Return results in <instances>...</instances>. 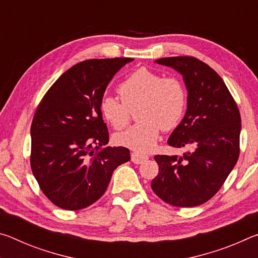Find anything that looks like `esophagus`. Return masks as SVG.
I'll return each instance as SVG.
<instances>
[{
	"instance_id": "1",
	"label": "esophagus",
	"mask_w": 258,
	"mask_h": 258,
	"mask_svg": "<svg viewBox=\"0 0 258 258\" xmlns=\"http://www.w3.org/2000/svg\"><path fill=\"white\" fill-rule=\"evenodd\" d=\"M149 157L146 154H141V152H138V151H134L131 154V160L133 161L134 164H142L143 161H146Z\"/></svg>"
}]
</instances>
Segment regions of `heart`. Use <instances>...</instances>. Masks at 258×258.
Returning <instances> with one entry per match:
<instances>
[{"instance_id": "obj_1", "label": "heart", "mask_w": 258, "mask_h": 258, "mask_svg": "<svg viewBox=\"0 0 258 258\" xmlns=\"http://www.w3.org/2000/svg\"><path fill=\"white\" fill-rule=\"evenodd\" d=\"M120 101L106 97L100 102L103 118L115 130L128 124L131 111L137 110L139 123L116 135V142L130 149L147 151L154 148L161 130L180 123L186 106V92L176 77H161L148 68H139L117 87Z\"/></svg>"}]
</instances>
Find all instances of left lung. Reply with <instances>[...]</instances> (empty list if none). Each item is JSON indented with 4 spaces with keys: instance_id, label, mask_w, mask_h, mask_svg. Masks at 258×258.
<instances>
[{
    "instance_id": "8db88e82",
    "label": "left lung",
    "mask_w": 258,
    "mask_h": 258,
    "mask_svg": "<svg viewBox=\"0 0 258 258\" xmlns=\"http://www.w3.org/2000/svg\"><path fill=\"white\" fill-rule=\"evenodd\" d=\"M156 62L183 75L187 109L167 143L187 151L182 156H155L159 173L151 187L172 206H199L215 196L237 164L241 131L239 108L221 76L202 60L184 55Z\"/></svg>"
}]
</instances>
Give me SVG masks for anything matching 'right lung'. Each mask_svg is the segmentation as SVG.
Returning <instances> with one entry per match:
<instances>
[{"label":"right lung","mask_w":258,"mask_h":258,"mask_svg":"<svg viewBox=\"0 0 258 258\" xmlns=\"http://www.w3.org/2000/svg\"><path fill=\"white\" fill-rule=\"evenodd\" d=\"M131 58L76 63L52 85L35 111L30 167L52 204L67 211L89 207L106 192L130 150L107 146L100 102L113 75Z\"/></svg>","instance_id":"obj_1"}]
</instances>
